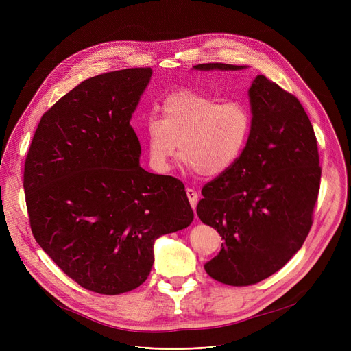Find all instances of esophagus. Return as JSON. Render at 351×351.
<instances>
[{
  "label": "esophagus",
  "mask_w": 351,
  "mask_h": 351,
  "mask_svg": "<svg viewBox=\"0 0 351 351\" xmlns=\"http://www.w3.org/2000/svg\"><path fill=\"white\" fill-rule=\"evenodd\" d=\"M186 194H187V198H189L191 208L194 210L195 206H197V202H198V194H197V191L193 190V189H186Z\"/></svg>",
  "instance_id": "obj_1"
}]
</instances>
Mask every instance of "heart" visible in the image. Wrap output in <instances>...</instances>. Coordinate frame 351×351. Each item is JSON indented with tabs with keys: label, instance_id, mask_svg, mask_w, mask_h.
Listing matches in <instances>:
<instances>
[{
	"label": "heart",
	"instance_id": "b5f03b06",
	"mask_svg": "<svg viewBox=\"0 0 351 351\" xmlns=\"http://www.w3.org/2000/svg\"><path fill=\"white\" fill-rule=\"evenodd\" d=\"M252 129V115L236 99L179 90L161 104V118L144 123L148 160L158 172L171 169L178 143L184 162L198 175L214 178L226 172L240 157Z\"/></svg>",
	"mask_w": 351,
	"mask_h": 351
}]
</instances>
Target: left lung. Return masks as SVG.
I'll return each mask as SVG.
<instances>
[{"label":"left lung","mask_w":351,"mask_h":351,"mask_svg":"<svg viewBox=\"0 0 351 351\" xmlns=\"http://www.w3.org/2000/svg\"><path fill=\"white\" fill-rule=\"evenodd\" d=\"M194 68L243 69L219 62ZM248 94L247 144L226 172L204 184L197 204L198 218L223 240L206 272L229 286L261 282L302 248L321 184L317 137L297 97L263 75Z\"/></svg>","instance_id":"8db88e82"}]
</instances>
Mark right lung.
Segmentation results:
<instances>
[{
	"label": "right lung",
	"mask_w": 351,
	"mask_h": 351,
	"mask_svg": "<svg viewBox=\"0 0 351 351\" xmlns=\"http://www.w3.org/2000/svg\"><path fill=\"white\" fill-rule=\"evenodd\" d=\"M152 68L86 79L40 119L25 161L32 233L65 275L107 295L145 282L153 244L194 218L184 184L138 165L130 125Z\"/></svg>",
	"instance_id": "add662e5"
}]
</instances>
